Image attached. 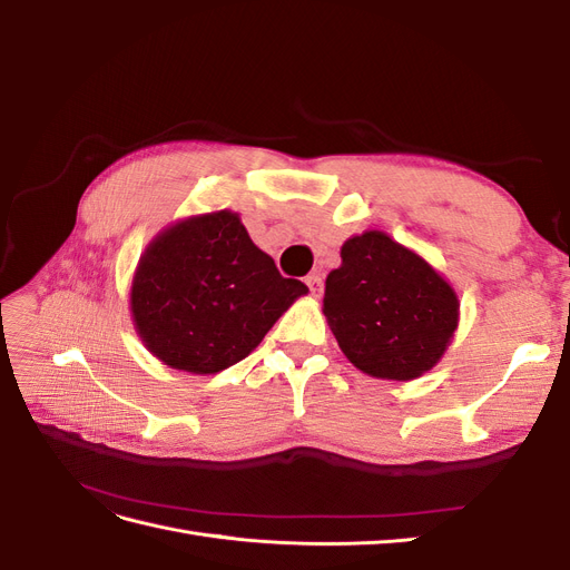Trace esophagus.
<instances>
[{
  "instance_id": "34e87169",
  "label": "esophagus",
  "mask_w": 570,
  "mask_h": 570,
  "mask_svg": "<svg viewBox=\"0 0 570 570\" xmlns=\"http://www.w3.org/2000/svg\"><path fill=\"white\" fill-rule=\"evenodd\" d=\"M304 283L308 285V289H312V295H316V297L323 292V278H321V273H308Z\"/></svg>"
}]
</instances>
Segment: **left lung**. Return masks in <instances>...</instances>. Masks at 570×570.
Wrapping results in <instances>:
<instances>
[{
    "instance_id": "obj_1",
    "label": "left lung",
    "mask_w": 570,
    "mask_h": 570,
    "mask_svg": "<svg viewBox=\"0 0 570 570\" xmlns=\"http://www.w3.org/2000/svg\"><path fill=\"white\" fill-rule=\"evenodd\" d=\"M327 273L323 314L352 364L383 381L433 368L459 325V297L416 252L381 230L342 245Z\"/></svg>"
}]
</instances>
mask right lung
Returning a JSON list of instances; mask_svg holds the SVG:
<instances>
[{
	"label": "right lung",
	"instance_id": "obj_1",
	"mask_svg": "<svg viewBox=\"0 0 570 570\" xmlns=\"http://www.w3.org/2000/svg\"><path fill=\"white\" fill-rule=\"evenodd\" d=\"M308 287L283 278L237 214L174 223L137 264L130 312L145 347L166 366L209 375L243 361Z\"/></svg>",
	"mask_w": 570,
	"mask_h": 570
}]
</instances>
